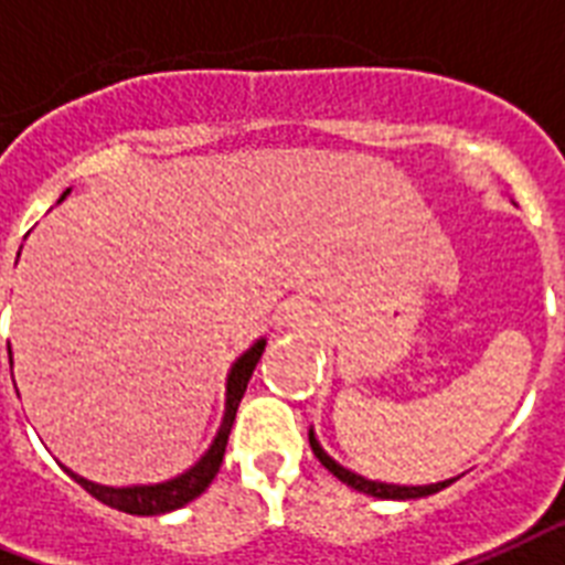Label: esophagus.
<instances>
[{
	"label": "esophagus",
	"instance_id": "obj_1",
	"mask_svg": "<svg viewBox=\"0 0 565 565\" xmlns=\"http://www.w3.org/2000/svg\"><path fill=\"white\" fill-rule=\"evenodd\" d=\"M284 319H287V324H290V328H307V324L313 322V313H310L307 307H290Z\"/></svg>",
	"mask_w": 565,
	"mask_h": 565
}]
</instances>
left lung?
<instances>
[{
    "label": "left lung",
    "mask_w": 565,
    "mask_h": 565,
    "mask_svg": "<svg viewBox=\"0 0 565 565\" xmlns=\"http://www.w3.org/2000/svg\"><path fill=\"white\" fill-rule=\"evenodd\" d=\"M310 447H313V456L322 461L324 467H328L330 473L337 476L339 481H345V484H351L354 490H360V493H369V497H377V499H417V497H429V493H438V490H444L447 484H452L456 479L449 481H438V484H424V488H401V484H383V481H369L362 479V476L351 473V470H345L342 465H337L333 458L324 452L322 447H319V441L313 438V429H310Z\"/></svg>",
    "instance_id": "8db88e82"
}]
</instances>
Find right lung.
Instances as JSON below:
<instances>
[{"instance_id": "right-lung-1", "label": "right lung", "mask_w": 565, "mask_h": 565, "mask_svg": "<svg viewBox=\"0 0 565 565\" xmlns=\"http://www.w3.org/2000/svg\"><path fill=\"white\" fill-rule=\"evenodd\" d=\"M68 191H63L66 196ZM264 339H258L255 345L241 356V360L232 365L228 371V383H226V415H223V426H220L217 438L214 444L209 447L200 461H196L188 473L177 476L171 481H162V484H148V488H100V484H92V481L81 479L75 476L72 470H66L72 479L92 493V497L104 502V505L116 508V511L124 513H136V516H156V513H168V511H177V508L188 505L191 499H196L209 488L214 476H217L220 465H223V456H226V444H228V433H232V424H235V415H237V406L243 401V392H246V383H249L252 371L258 365L260 354H264Z\"/></svg>"}]
</instances>
